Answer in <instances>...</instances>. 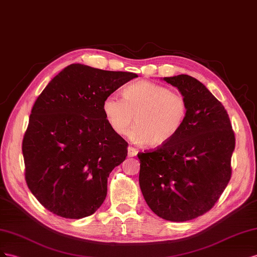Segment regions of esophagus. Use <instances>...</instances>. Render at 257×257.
I'll list each match as a JSON object with an SVG mask.
<instances>
[{
  "mask_svg": "<svg viewBox=\"0 0 257 257\" xmlns=\"http://www.w3.org/2000/svg\"><path fill=\"white\" fill-rule=\"evenodd\" d=\"M137 154H138V151L135 148H133V146H129V148H128V156L129 157H135V156H137Z\"/></svg>",
  "mask_w": 257,
  "mask_h": 257,
  "instance_id": "esophagus-1",
  "label": "esophagus"
}]
</instances>
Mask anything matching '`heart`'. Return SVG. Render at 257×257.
I'll return each mask as SVG.
<instances>
[{"label":"heart","instance_id":"heart-1","mask_svg":"<svg viewBox=\"0 0 257 257\" xmlns=\"http://www.w3.org/2000/svg\"><path fill=\"white\" fill-rule=\"evenodd\" d=\"M122 98L109 94L102 103V111L116 135L126 134L135 115V126L128 138L138 145L160 148L177 137L186 121L188 103L181 93L149 80L126 86Z\"/></svg>","mask_w":257,"mask_h":257}]
</instances>
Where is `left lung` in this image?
<instances>
[{
	"mask_svg": "<svg viewBox=\"0 0 257 257\" xmlns=\"http://www.w3.org/2000/svg\"><path fill=\"white\" fill-rule=\"evenodd\" d=\"M188 103V115L172 141L139 153V183L144 199L159 217L186 222L214 206L231 177L234 134L225 107L196 78L164 77Z\"/></svg>",
	"mask_w": 257,
	"mask_h": 257,
	"instance_id": "obj_1",
	"label": "left lung"
}]
</instances>
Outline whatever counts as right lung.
Segmentation results:
<instances>
[{"label":"right lung","mask_w":257,"mask_h":257,"mask_svg":"<svg viewBox=\"0 0 257 257\" xmlns=\"http://www.w3.org/2000/svg\"><path fill=\"white\" fill-rule=\"evenodd\" d=\"M135 73L73 63L36 99L23 140L26 182L44 208L65 218L96 212L128 143L107 123L102 103Z\"/></svg>","instance_id":"add662e5"}]
</instances>
